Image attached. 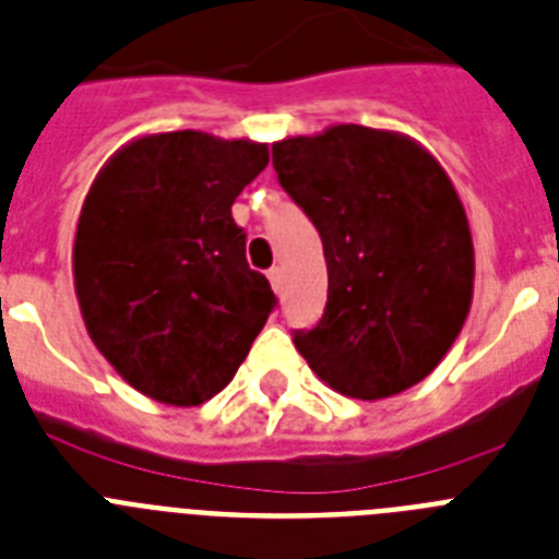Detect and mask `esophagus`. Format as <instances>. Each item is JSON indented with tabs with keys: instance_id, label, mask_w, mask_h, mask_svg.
I'll return each mask as SVG.
<instances>
[{
	"instance_id": "1",
	"label": "esophagus",
	"mask_w": 559,
	"mask_h": 559,
	"mask_svg": "<svg viewBox=\"0 0 559 559\" xmlns=\"http://www.w3.org/2000/svg\"><path fill=\"white\" fill-rule=\"evenodd\" d=\"M269 280H271V288L280 294V290H283V269H271Z\"/></svg>"
}]
</instances>
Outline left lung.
I'll use <instances>...</instances> for the list:
<instances>
[{
  "label": "left lung",
  "mask_w": 559,
  "mask_h": 559,
  "mask_svg": "<svg viewBox=\"0 0 559 559\" xmlns=\"http://www.w3.org/2000/svg\"><path fill=\"white\" fill-rule=\"evenodd\" d=\"M322 237L325 317L294 345L336 393L379 402L427 379L469 317L475 248L450 175L409 135L336 123L271 146Z\"/></svg>",
  "instance_id": "8db88e82"
}]
</instances>
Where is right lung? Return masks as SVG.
Masks as SVG:
<instances>
[{
  "mask_svg": "<svg viewBox=\"0 0 559 559\" xmlns=\"http://www.w3.org/2000/svg\"><path fill=\"white\" fill-rule=\"evenodd\" d=\"M269 143L198 130L123 143L90 186L73 283L93 345L130 388L171 407L221 393L276 297L248 269L231 203Z\"/></svg>",
  "mask_w": 559,
  "mask_h": 559,
  "instance_id": "add662e5",
  "label": "right lung"
}]
</instances>
